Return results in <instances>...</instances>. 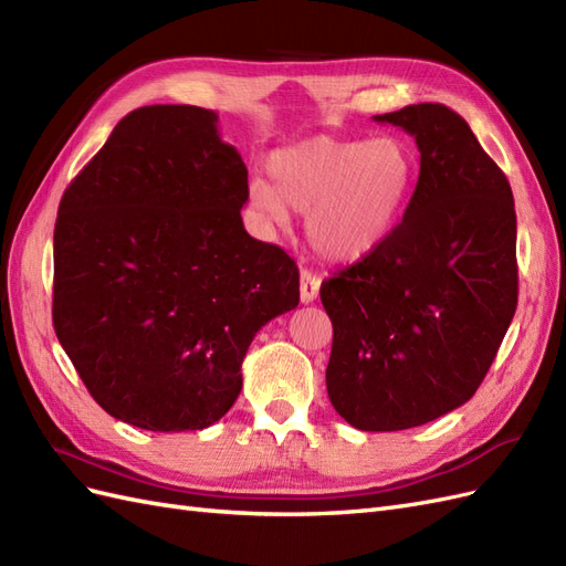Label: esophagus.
Listing matches in <instances>:
<instances>
[{
  "label": "esophagus",
  "instance_id": "esophagus-1",
  "mask_svg": "<svg viewBox=\"0 0 566 566\" xmlns=\"http://www.w3.org/2000/svg\"><path fill=\"white\" fill-rule=\"evenodd\" d=\"M319 294V277L311 270H301V303H313Z\"/></svg>",
  "mask_w": 566,
  "mask_h": 566
}]
</instances>
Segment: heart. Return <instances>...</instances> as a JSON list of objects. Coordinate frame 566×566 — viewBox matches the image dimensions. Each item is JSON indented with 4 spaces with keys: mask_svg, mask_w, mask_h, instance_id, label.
I'll use <instances>...</instances> for the list:
<instances>
[{
    "mask_svg": "<svg viewBox=\"0 0 566 566\" xmlns=\"http://www.w3.org/2000/svg\"><path fill=\"white\" fill-rule=\"evenodd\" d=\"M272 185H251V206L286 224L289 208L308 216L313 249L332 263H355L391 234L406 206L415 164L396 137H311L270 158Z\"/></svg>",
    "mask_w": 566,
    "mask_h": 566,
    "instance_id": "1",
    "label": "heart"
}]
</instances>
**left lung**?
Listing matches in <instances>:
<instances>
[{
	"label": "left lung",
	"instance_id": "obj_1",
	"mask_svg": "<svg viewBox=\"0 0 566 566\" xmlns=\"http://www.w3.org/2000/svg\"><path fill=\"white\" fill-rule=\"evenodd\" d=\"M415 137L402 220L322 282L334 342L327 394L360 431L427 424L470 400L516 311V216L505 172L443 104L375 116Z\"/></svg>",
	"mask_w": 566,
	"mask_h": 566
}]
</instances>
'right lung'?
Listing matches in <instances>:
<instances>
[{
  "label": "right lung",
  "mask_w": 566,
  "mask_h": 566,
  "mask_svg": "<svg viewBox=\"0 0 566 566\" xmlns=\"http://www.w3.org/2000/svg\"><path fill=\"white\" fill-rule=\"evenodd\" d=\"M249 170L218 113L142 106L69 185L54 228V329L111 415L216 424L258 329L298 305V268L241 222Z\"/></svg>",
  "instance_id": "right-lung-1"
}]
</instances>
